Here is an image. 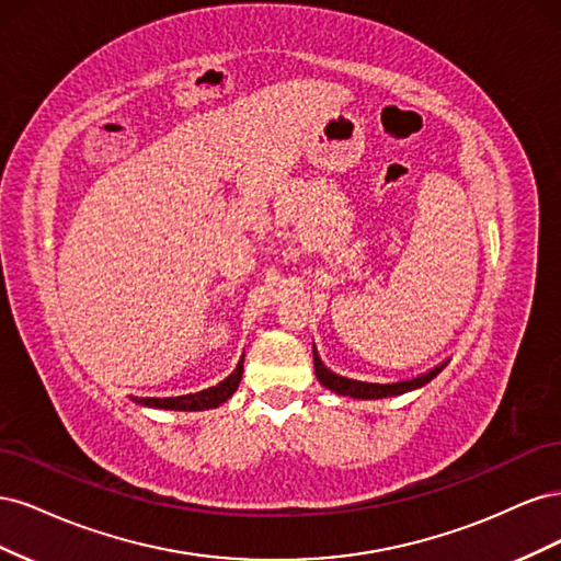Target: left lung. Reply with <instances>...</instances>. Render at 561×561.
Masks as SVG:
<instances>
[{
    "mask_svg": "<svg viewBox=\"0 0 561 561\" xmlns=\"http://www.w3.org/2000/svg\"><path fill=\"white\" fill-rule=\"evenodd\" d=\"M313 367H316V377L318 381L334 390V393L339 396H348V398H358V400H379V398H388V396H402L407 393V390H414V388H421L426 386L431 379H435L439 371H443L447 367V363L437 365L433 369H428L426 375H419L414 379H404V381H393V383H371V381H360V379H351V377H342L336 375V371L328 369L325 365H322L320 355L313 346Z\"/></svg>",
    "mask_w": 561,
    "mask_h": 561,
    "instance_id": "left-lung-1",
    "label": "left lung"
}]
</instances>
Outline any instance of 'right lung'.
Masks as SVG:
<instances>
[{"instance_id":"right-lung-1","label":"right lung","mask_w":561,"mask_h":561,"mask_svg":"<svg viewBox=\"0 0 561 561\" xmlns=\"http://www.w3.org/2000/svg\"><path fill=\"white\" fill-rule=\"evenodd\" d=\"M241 375H243V358L239 360V365H236V369L225 381L201 390V393L178 396V398H133V400L138 404H145V407H159V410H175V412L213 410V407H219L236 393V388H239V383H241Z\"/></svg>"}]
</instances>
